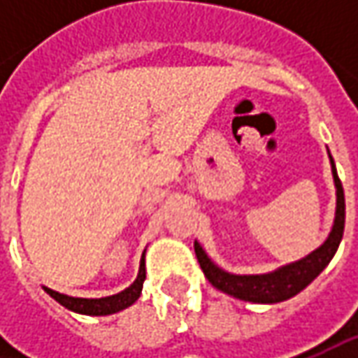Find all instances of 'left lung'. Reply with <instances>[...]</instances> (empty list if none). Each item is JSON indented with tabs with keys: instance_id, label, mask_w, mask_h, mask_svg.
Here are the masks:
<instances>
[{
	"instance_id": "left-lung-1",
	"label": "left lung",
	"mask_w": 358,
	"mask_h": 358,
	"mask_svg": "<svg viewBox=\"0 0 358 358\" xmlns=\"http://www.w3.org/2000/svg\"><path fill=\"white\" fill-rule=\"evenodd\" d=\"M331 157V153H329ZM331 167H333V179L337 187V215H335V225L329 235V239L323 245L307 255L305 259L291 263L287 267L277 268L267 275H231L227 271L219 268L213 261L207 257V253L201 249L199 243H195V255L199 261L201 268L205 277L213 285L215 289L227 293V295L241 299V301H251V303H281L296 293H301L313 279L319 277L331 259L335 257L338 249V243L343 239L345 231V191L341 185L335 161L331 157Z\"/></svg>"
}]
</instances>
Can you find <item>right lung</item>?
<instances>
[{
  "label": "right lung",
  "instance_id": "add662e5",
  "mask_svg": "<svg viewBox=\"0 0 358 358\" xmlns=\"http://www.w3.org/2000/svg\"><path fill=\"white\" fill-rule=\"evenodd\" d=\"M145 281V263L141 261V267H139V275L135 282L127 287L125 291H121L117 295L103 296V299H77V296H67L53 291V289H48V295H51L57 303H62L65 309L76 310V313H81V315H111V313H117L121 309H127L129 305H133L139 295H141V289H143Z\"/></svg>",
  "mask_w": 358,
  "mask_h": 358
}]
</instances>
